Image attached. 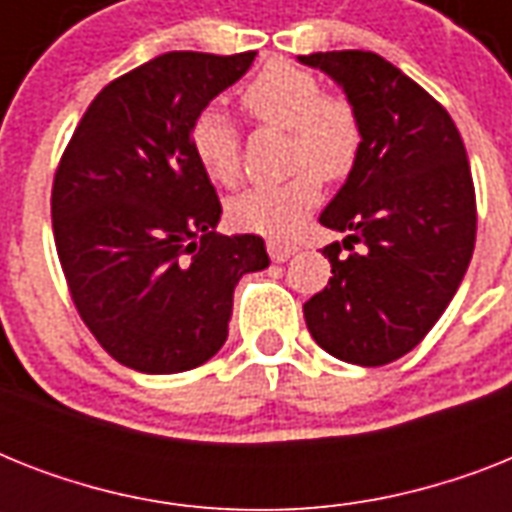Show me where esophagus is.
Wrapping results in <instances>:
<instances>
[{
  "instance_id": "34e87169",
  "label": "esophagus",
  "mask_w": 512,
  "mask_h": 512,
  "mask_svg": "<svg viewBox=\"0 0 512 512\" xmlns=\"http://www.w3.org/2000/svg\"><path fill=\"white\" fill-rule=\"evenodd\" d=\"M297 247L292 244H281V241H268V255H271L273 263H287L289 257L295 255Z\"/></svg>"
}]
</instances>
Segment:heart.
Here are the masks:
<instances>
[{
    "label": "heart",
    "instance_id": "b5f03b06",
    "mask_svg": "<svg viewBox=\"0 0 512 512\" xmlns=\"http://www.w3.org/2000/svg\"><path fill=\"white\" fill-rule=\"evenodd\" d=\"M247 114L260 124L289 130V162L303 170L284 183L255 185L228 201V217L241 231L289 239L321 201V175L340 180L356 167L364 132L356 108L345 98L324 95L311 71L271 60L241 92ZM191 151L209 180H239V132L220 108H204L191 124Z\"/></svg>",
    "mask_w": 512,
    "mask_h": 512
}]
</instances>
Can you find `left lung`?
I'll return each mask as SVG.
<instances>
[{"mask_svg": "<svg viewBox=\"0 0 512 512\" xmlns=\"http://www.w3.org/2000/svg\"><path fill=\"white\" fill-rule=\"evenodd\" d=\"M297 60L345 92L364 132L356 167L319 217L345 239L324 247L332 279L303 305L305 324L329 356L390 364L420 345L468 271L476 244L468 154L446 108L380 55Z\"/></svg>", "mask_w": 512, "mask_h": 512, "instance_id": "left-lung-1", "label": "left lung"}]
</instances>
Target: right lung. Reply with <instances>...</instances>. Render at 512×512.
I'll use <instances>...</instances> for the list:
<instances>
[{"mask_svg": "<svg viewBox=\"0 0 512 512\" xmlns=\"http://www.w3.org/2000/svg\"><path fill=\"white\" fill-rule=\"evenodd\" d=\"M257 52H164L98 92L60 159L52 233L74 305L135 372L196 369L228 340L233 289L265 241L220 236L223 207L191 151L193 119Z\"/></svg>", "mask_w": 512, "mask_h": 512, "instance_id": "add662e5", "label": "right lung"}]
</instances>
